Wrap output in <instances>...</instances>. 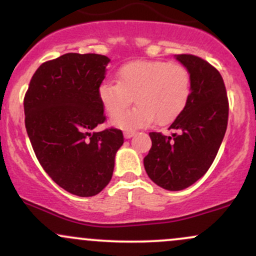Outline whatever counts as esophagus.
<instances>
[{"mask_svg": "<svg viewBox=\"0 0 256 256\" xmlns=\"http://www.w3.org/2000/svg\"><path fill=\"white\" fill-rule=\"evenodd\" d=\"M134 134H136V132H134V131L128 130V131H125V132H124V137H125V138H131L132 136H134Z\"/></svg>", "mask_w": 256, "mask_h": 256, "instance_id": "1", "label": "esophagus"}]
</instances>
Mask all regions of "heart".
Listing matches in <instances>:
<instances>
[{
	"label": "heart",
	"mask_w": 256,
	"mask_h": 256,
	"mask_svg": "<svg viewBox=\"0 0 256 256\" xmlns=\"http://www.w3.org/2000/svg\"><path fill=\"white\" fill-rule=\"evenodd\" d=\"M192 94V77L184 66L166 61H134L118 72V82H104L98 96L110 116L132 103L134 110L120 114L113 122L125 130L174 122L185 110Z\"/></svg>",
	"instance_id": "obj_1"
}]
</instances>
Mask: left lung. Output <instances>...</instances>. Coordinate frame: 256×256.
Segmentation results:
<instances>
[{
  "label": "left lung",
  "mask_w": 256,
  "mask_h": 256,
  "mask_svg": "<svg viewBox=\"0 0 256 256\" xmlns=\"http://www.w3.org/2000/svg\"><path fill=\"white\" fill-rule=\"evenodd\" d=\"M176 58L192 77L189 102L168 128L171 136L149 134L152 148L143 160L149 178L170 192L190 186L208 171L224 140L228 119V94L218 70L192 54Z\"/></svg>",
  "instance_id": "obj_1"
}]
</instances>
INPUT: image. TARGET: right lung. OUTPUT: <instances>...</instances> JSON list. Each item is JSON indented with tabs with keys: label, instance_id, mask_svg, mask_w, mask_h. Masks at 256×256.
<instances>
[{
	"label": "right lung",
	"instance_id": "add662e5",
	"mask_svg": "<svg viewBox=\"0 0 256 256\" xmlns=\"http://www.w3.org/2000/svg\"><path fill=\"white\" fill-rule=\"evenodd\" d=\"M110 58L68 52L40 64L24 98L25 128L48 176L66 192L89 198L110 182L124 143L118 128L92 132L106 116L98 89Z\"/></svg>",
	"mask_w": 256,
	"mask_h": 256
}]
</instances>
